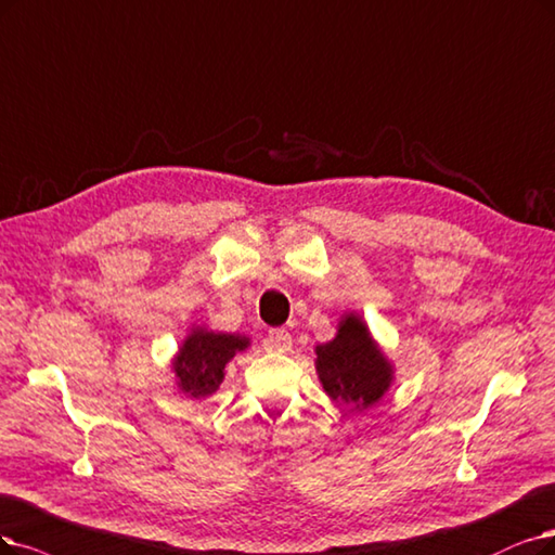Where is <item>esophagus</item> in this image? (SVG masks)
I'll return each mask as SVG.
<instances>
[{"label": "esophagus", "mask_w": 555, "mask_h": 555, "mask_svg": "<svg viewBox=\"0 0 555 555\" xmlns=\"http://www.w3.org/2000/svg\"><path fill=\"white\" fill-rule=\"evenodd\" d=\"M267 347H270V350H276V352L291 350L293 336L285 330H272L270 334H267Z\"/></svg>", "instance_id": "esophagus-1"}]
</instances>
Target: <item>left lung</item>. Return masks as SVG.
<instances>
[{
  "label": "left lung",
  "instance_id": "obj_1",
  "mask_svg": "<svg viewBox=\"0 0 555 555\" xmlns=\"http://www.w3.org/2000/svg\"><path fill=\"white\" fill-rule=\"evenodd\" d=\"M315 371L324 393L350 412H363L384 398L393 384V363L386 359L367 324L345 313L338 334L315 347Z\"/></svg>",
  "mask_w": 555,
  "mask_h": 555
}]
</instances>
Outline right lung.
Masks as SVG:
<instances>
[{"label": "right lung", "mask_w": 555, "mask_h": 555, "mask_svg": "<svg viewBox=\"0 0 555 555\" xmlns=\"http://www.w3.org/2000/svg\"><path fill=\"white\" fill-rule=\"evenodd\" d=\"M251 340L242 334H223L192 326L171 361L176 384L184 396L194 400L212 396L223 382V367L237 352H244Z\"/></svg>", "instance_id": "obj_1"}]
</instances>
